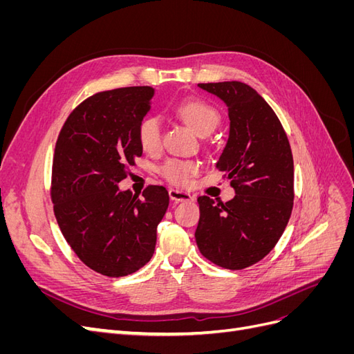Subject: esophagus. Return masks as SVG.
I'll use <instances>...</instances> for the list:
<instances>
[{"label": "esophagus", "mask_w": 354, "mask_h": 354, "mask_svg": "<svg viewBox=\"0 0 354 354\" xmlns=\"http://www.w3.org/2000/svg\"><path fill=\"white\" fill-rule=\"evenodd\" d=\"M168 195H169L171 201H176V202H187V201L195 199V196H192L189 192H183V190H178V189H169Z\"/></svg>", "instance_id": "obj_1"}]
</instances>
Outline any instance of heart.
Segmentation results:
<instances>
[{
    "mask_svg": "<svg viewBox=\"0 0 354 354\" xmlns=\"http://www.w3.org/2000/svg\"><path fill=\"white\" fill-rule=\"evenodd\" d=\"M176 113L192 130L199 136H208L216 130L220 121V113L214 106L202 99H185L176 106ZM137 138L142 149L147 153H158L162 146V125L156 116H146L138 124ZM199 169L194 160L169 159L160 168L162 176L174 185H187Z\"/></svg>",
    "mask_w": 354,
    "mask_h": 354,
    "instance_id": "heart-1",
    "label": "heart"
}]
</instances>
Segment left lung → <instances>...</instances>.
<instances>
[{
	"mask_svg": "<svg viewBox=\"0 0 354 354\" xmlns=\"http://www.w3.org/2000/svg\"><path fill=\"white\" fill-rule=\"evenodd\" d=\"M227 106L230 131L217 168L230 178L226 203L199 196L195 238L201 254L224 269L263 260L282 236L294 205V160L273 109L239 81L198 84Z\"/></svg>",
	"mask_w": 354,
	"mask_h": 354,
	"instance_id": "1",
	"label": "left lung"
}]
</instances>
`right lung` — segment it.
I'll use <instances>...</instances> for the list:
<instances>
[{
  "instance_id": "right-lung-1",
  "label": "right lung",
  "mask_w": 354,
  "mask_h": 354,
  "mask_svg": "<svg viewBox=\"0 0 354 354\" xmlns=\"http://www.w3.org/2000/svg\"><path fill=\"white\" fill-rule=\"evenodd\" d=\"M153 95L152 87L94 94L57 137L51 174L57 224L78 259L109 277L131 274L152 259L169 203L164 186H147L143 198L118 186L143 153L137 130Z\"/></svg>"
}]
</instances>
